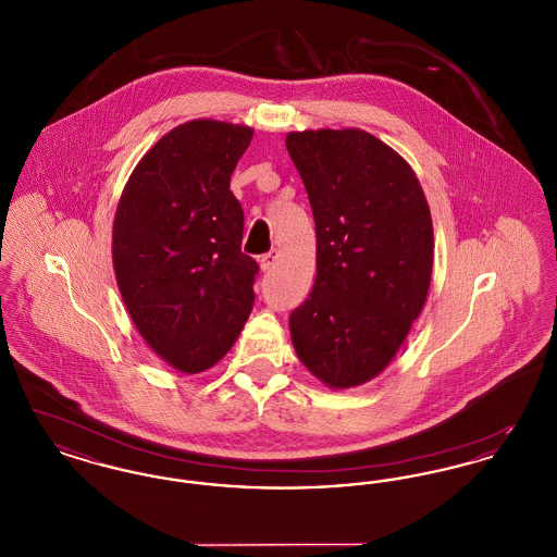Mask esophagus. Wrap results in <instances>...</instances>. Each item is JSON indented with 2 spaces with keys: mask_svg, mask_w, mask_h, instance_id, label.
I'll list each match as a JSON object with an SVG mask.
<instances>
[{
  "mask_svg": "<svg viewBox=\"0 0 557 557\" xmlns=\"http://www.w3.org/2000/svg\"><path fill=\"white\" fill-rule=\"evenodd\" d=\"M277 259H280V250L277 248H271L269 252H265L261 259H259V265L263 271H271L275 263H277Z\"/></svg>",
  "mask_w": 557,
  "mask_h": 557,
  "instance_id": "34e87169",
  "label": "esophagus"
}]
</instances>
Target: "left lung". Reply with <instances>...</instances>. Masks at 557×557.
<instances>
[{
	"label": "left lung",
	"mask_w": 557,
	"mask_h": 557,
	"mask_svg": "<svg viewBox=\"0 0 557 557\" xmlns=\"http://www.w3.org/2000/svg\"><path fill=\"white\" fill-rule=\"evenodd\" d=\"M286 148L318 236V277L292 311V345L325 386L352 388L393 361L424 309L432 216L413 169L371 133L292 132Z\"/></svg>",
	"instance_id": "obj_1"
}]
</instances>
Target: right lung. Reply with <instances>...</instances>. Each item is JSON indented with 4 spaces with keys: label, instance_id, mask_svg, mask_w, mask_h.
Segmentation results:
<instances>
[{
    "label": "right lung",
    "instance_id": "add662e5",
    "mask_svg": "<svg viewBox=\"0 0 557 557\" xmlns=\"http://www.w3.org/2000/svg\"><path fill=\"white\" fill-rule=\"evenodd\" d=\"M252 129L198 119L137 162L112 225V263L141 338L184 373L209 370L252 311L259 265L242 252L244 212L230 189Z\"/></svg>",
    "mask_w": 557,
    "mask_h": 557
}]
</instances>
